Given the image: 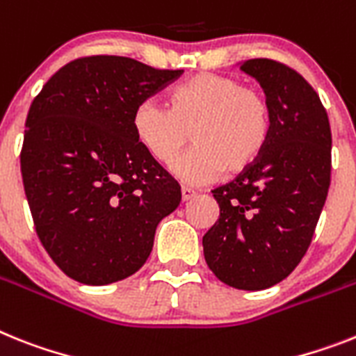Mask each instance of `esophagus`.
<instances>
[{"label": "esophagus", "instance_id": "obj_1", "mask_svg": "<svg viewBox=\"0 0 356 356\" xmlns=\"http://www.w3.org/2000/svg\"><path fill=\"white\" fill-rule=\"evenodd\" d=\"M195 190H192V188L188 186H183L181 188V197H183V201H190L192 197H195Z\"/></svg>", "mask_w": 356, "mask_h": 356}]
</instances>
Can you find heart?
Here are the masks:
<instances>
[{"label": "heart", "instance_id": "1", "mask_svg": "<svg viewBox=\"0 0 356 356\" xmlns=\"http://www.w3.org/2000/svg\"><path fill=\"white\" fill-rule=\"evenodd\" d=\"M168 110L143 101L134 112L137 143L157 163H168L193 139V148L172 163L184 183L204 184L228 173H243L259 161L270 143L273 113L262 92L237 77L199 72L175 85Z\"/></svg>", "mask_w": 356, "mask_h": 356}]
</instances>
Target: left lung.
I'll return each instance as SVG.
<instances>
[{"label": "left lung", "mask_w": 356, "mask_h": 356, "mask_svg": "<svg viewBox=\"0 0 356 356\" xmlns=\"http://www.w3.org/2000/svg\"><path fill=\"white\" fill-rule=\"evenodd\" d=\"M271 104L270 143L252 168L215 188L217 222L202 237L206 264L224 284L271 288L302 261L331 183V128L313 86L273 59H248Z\"/></svg>", "instance_id": "obj_1"}]
</instances>
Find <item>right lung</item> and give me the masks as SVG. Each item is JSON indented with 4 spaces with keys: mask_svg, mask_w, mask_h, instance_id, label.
<instances>
[{
    "mask_svg": "<svg viewBox=\"0 0 356 356\" xmlns=\"http://www.w3.org/2000/svg\"><path fill=\"white\" fill-rule=\"evenodd\" d=\"M121 56L59 68L32 101L21 175L35 232L70 279L104 286L146 262L181 186L136 139L134 112L177 79Z\"/></svg>",
    "mask_w": 356,
    "mask_h": 356,
    "instance_id": "1",
    "label": "right lung"
}]
</instances>
